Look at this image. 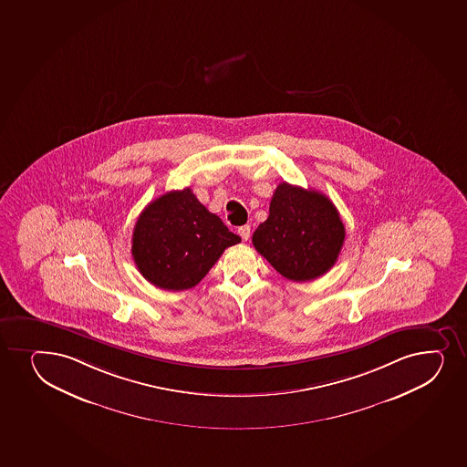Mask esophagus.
<instances>
[{"instance_id":"obj_1","label":"esophagus","mask_w":467,"mask_h":467,"mask_svg":"<svg viewBox=\"0 0 467 467\" xmlns=\"http://www.w3.org/2000/svg\"><path fill=\"white\" fill-rule=\"evenodd\" d=\"M250 231H252L250 225L239 226L237 233H239V236L242 237V241H248V239H250Z\"/></svg>"}]
</instances>
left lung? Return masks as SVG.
<instances>
[{"label":"left lung","instance_id":"8db88e82","mask_svg":"<svg viewBox=\"0 0 467 467\" xmlns=\"http://www.w3.org/2000/svg\"><path fill=\"white\" fill-rule=\"evenodd\" d=\"M267 221L253 245L290 281H310L329 272L345 242V225L334 203L318 191L279 184Z\"/></svg>","mask_w":467,"mask_h":467}]
</instances>
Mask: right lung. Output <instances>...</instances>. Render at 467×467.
<instances>
[{
	"mask_svg": "<svg viewBox=\"0 0 467 467\" xmlns=\"http://www.w3.org/2000/svg\"><path fill=\"white\" fill-rule=\"evenodd\" d=\"M241 237L200 203L191 189L171 191L146 206L131 237V254L149 283L164 290L194 287Z\"/></svg>",
	"mask_w": 467,
	"mask_h": 467,
	"instance_id": "1",
	"label": "right lung"
}]
</instances>
